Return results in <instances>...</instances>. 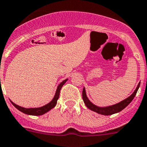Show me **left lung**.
I'll return each instance as SVG.
<instances>
[{"instance_id":"1","label":"left lung","mask_w":147,"mask_h":147,"mask_svg":"<svg viewBox=\"0 0 147 147\" xmlns=\"http://www.w3.org/2000/svg\"><path fill=\"white\" fill-rule=\"evenodd\" d=\"M139 86H140V82L138 84L137 87H136L134 92L130 96L128 97L127 98H126V99L123 100L119 102V103H116L115 104V105H110V106L99 107L95 105V104L92 103V102H90V100L88 99V97H87L85 88H83V90H82V99H83V101L84 102H85V105H86L90 110H91L92 111L96 112V113H99V114L104 115V116H109V115H112L114 114V113H119V112L121 111L123 109H124V108H126L132 100H133L135 95H136V92H137L138 90H139Z\"/></svg>"}]
</instances>
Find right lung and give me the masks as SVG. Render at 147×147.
Here are the masks:
<instances>
[{
    "label": "right lung",
    "instance_id": "add662e5",
    "mask_svg": "<svg viewBox=\"0 0 147 147\" xmlns=\"http://www.w3.org/2000/svg\"><path fill=\"white\" fill-rule=\"evenodd\" d=\"M67 80L68 79H66L65 80H63L59 85H58L53 99H52L49 103L46 104V105H44V106L39 107V108H24V107H21V106H19V105H16V104H15L13 102H12V101L11 100V103H12L13 105L18 110V111H21L22 113H25V114L31 115V116H41V115L45 114V113H46L47 112L49 111L51 109L55 108V105H57V100L59 97V93H60L61 88H62V87L63 86L64 84L67 81Z\"/></svg>",
    "mask_w": 147,
    "mask_h": 147
}]
</instances>
